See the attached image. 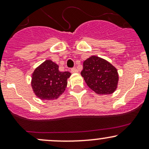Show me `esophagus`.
Returning a JSON list of instances; mask_svg holds the SVG:
<instances>
[{"label":"esophagus","instance_id":"34e87169","mask_svg":"<svg viewBox=\"0 0 149 149\" xmlns=\"http://www.w3.org/2000/svg\"><path fill=\"white\" fill-rule=\"evenodd\" d=\"M71 72H72V73H78V70L76 69V68H73V69H71Z\"/></svg>","mask_w":149,"mask_h":149}]
</instances>
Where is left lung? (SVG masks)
<instances>
[{
	"mask_svg": "<svg viewBox=\"0 0 149 149\" xmlns=\"http://www.w3.org/2000/svg\"><path fill=\"white\" fill-rule=\"evenodd\" d=\"M80 74L89 88L98 95H110L118 87L119 77L116 68L97 56H92L84 61Z\"/></svg>",
	"mask_w": 149,
	"mask_h": 149,
	"instance_id": "obj_1",
	"label": "left lung"
}]
</instances>
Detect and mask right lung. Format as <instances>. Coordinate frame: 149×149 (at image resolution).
<instances>
[{"mask_svg": "<svg viewBox=\"0 0 149 149\" xmlns=\"http://www.w3.org/2000/svg\"><path fill=\"white\" fill-rule=\"evenodd\" d=\"M71 75L69 71H59V66L47 59L32 73V89L40 100H57L64 92L67 86V79Z\"/></svg>", "mask_w": 149, "mask_h": 149, "instance_id": "right-lung-1", "label": "right lung"}]
</instances>
